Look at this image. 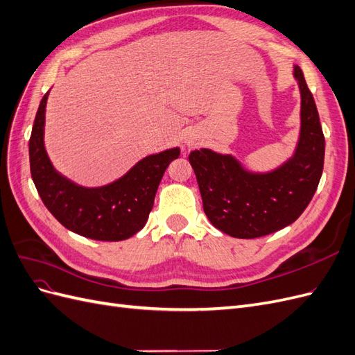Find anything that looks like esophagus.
Wrapping results in <instances>:
<instances>
[{"mask_svg": "<svg viewBox=\"0 0 355 355\" xmlns=\"http://www.w3.org/2000/svg\"><path fill=\"white\" fill-rule=\"evenodd\" d=\"M188 144H189V142H188Z\"/></svg>", "mask_w": 355, "mask_h": 355, "instance_id": "1", "label": "esophagus"}]
</instances>
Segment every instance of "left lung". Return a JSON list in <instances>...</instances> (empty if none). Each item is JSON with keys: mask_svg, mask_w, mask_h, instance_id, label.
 Returning a JSON list of instances; mask_svg holds the SVG:
<instances>
[{"mask_svg": "<svg viewBox=\"0 0 355 355\" xmlns=\"http://www.w3.org/2000/svg\"><path fill=\"white\" fill-rule=\"evenodd\" d=\"M300 90L296 151L266 173L245 170L237 158L196 149L189 163L197 176L204 213L214 228L235 239H257L283 230L313 200L324 164V135L304 72L293 68Z\"/></svg>", "mask_w": 355, "mask_h": 355, "instance_id": "obj_1", "label": "left lung"}]
</instances>
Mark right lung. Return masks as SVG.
Returning <instances> with one entry per match:
<instances>
[{
    "instance_id": "obj_1",
    "label": "right lung",
    "mask_w": 355,
    "mask_h": 355,
    "mask_svg": "<svg viewBox=\"0 0 355 355\" xmlns=\"http://www.w3.org/2000/svg\"><path fill=\"white\" fill-rule=\"evenodd\" d=\"M49 92L41 99L29 139L31 176L49 211L63 227L83 237L120 241L141 231L153 210L158 185L180 149L148 155L112 184L85 188L53 167L44 148Z\"/></svg>"
}]
</instances>
